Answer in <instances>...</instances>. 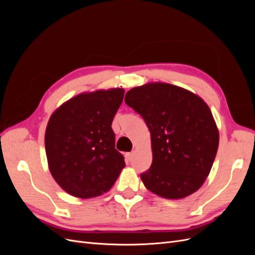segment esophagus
I'll return each mask as SVG.
<instances>
[{"instance_id":"obj_1","label":"esophagus","mask_w":255,"mask_h":255,"mask_svg":"<svg viewBox=\"0 0 255 255\" xmlns=\"http://www.w3.org/2000/svg\"><path fill=\"white\" fill-rule=\"evenodd\" d=\"M134 155H135V152H134V151L129 152V153H127V154H126V159H127V161H130V160H132V159L134 158Z\"/></svg>"}]
</instances>
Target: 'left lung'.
I'll use <instances>...</instances> for the list:
<instances>
[{"label":"left lung","instance_id":"left-lung-1","mask_svg":"<svg viewBox=\"0 0 255 255\" xmlns=\"http://www.w3.org/2000/svg\"><path fill=\"white\" fill-rule=\"evenodd\" d=\"M125 101L151 133L152 164L140 174L144 186L167 199L194 194L218 150L219 133L210 107L192 92L165 83L130 89Z\"/></svg>","mask_w":255,"mask_h":255}]
</instances>
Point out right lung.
<instances>
[{
  "instance_id": "1",
  "label": "right lung",
  "mask_w": 255,
  "mask_h": 255,
  "mask_svg": "<svg viewBox=\"0 0 255 255\" xmlns=\"http://www.w3.org/2000/svg\"><path fill=\"white\" fill-rule=\"evenodd\" d=\"M123 96L121 88L82 94L51 116L45 153L52 176L68 194L82 199L102 195L125 168L112 128Z\"/></svg>"
}]
</instances>
